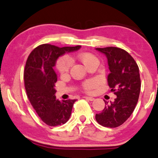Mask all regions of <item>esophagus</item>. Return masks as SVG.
Returning a JSON list of instances; mask_svg holds the SVG:
<instances>
[{
	"instance_id": "obj_1",
	"label": "esophagus",
	"mask_w": 158,
	"mask_h": 158,
	"mask_svg": "<svg viewBox=\"0 0 158 158\" xmlns=\"http://www.w3.org/2000/svg\"><path fill=\"white\" fill-rule=\"evenodd\" d=\"M84 98L87 99V100L91 101H94V98H92V97H84Z\"/></svg>"
}]
</instances>
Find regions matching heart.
<instances>
[{
	"instance_id": "heart-1",
	"label": "heart",
	"mask_w": 158,
	"mask_h": 158,
	"mask_svg": "<svg viewBox=\"0 0 158 158\" xmlns=\"http://www.w3.org/2000/svg\"><path fill=\"white\" fill-rule=\"evenodd\" d=\"M77 59L82 63L85 67L89 68L94 64H98V59L94 54L89 52H81L77 54ZM71 62L69 60V58L66 57H60L56 61L55 67L57 69L60 74L64 76L69 72V68H70ZM95 85V82L92 80H89L85 82L82 84V89L87 93H90L92 92V89Z\"/></svg>"
}]
</instances>
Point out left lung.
Segmentation results:
<instances>
[{
  "label": "left lung",
  "mask_w": 158,
  "mask_h": 158,
  "mask_svg": "<svg viewBox=\"0 0 158 158\" xmlns=\"http://www.w3.org/2000/svg\"><path fill=\"white\" fill-rule=\"evenodd\" d=\"M106 55L110 71L107 82L110 91L117 95L114 102L105 106L95 115L103 127L116 128L124 123L133 112L141 90L139 69L133 57L125 50L116 47L98 48Z\"/></svg>",
  "instance_id": "obj_1"
}]
</instances>
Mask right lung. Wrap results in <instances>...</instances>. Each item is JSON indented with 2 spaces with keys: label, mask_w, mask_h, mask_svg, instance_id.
I'll list each match as a JSON object with an SVG mask.
<instances>
[{
  "label": "right lung",
  "mask_w": 158,
  "mask_h": 158,
  "mask_svg": "<svg viewBox=\"0 0 158 158\" xmlns=\"http://www.w3.org/2000/svg\"><path fill=\"white\" fill-rule=\"evenodd\" d=\"M80 48V45L59 48L43 44L33 50L26 60L24 84L27 97L41 120L50 127L67 122L76 101L56 99L54 86L57 78L53 67L60 56L78 51Z\"/></svg>",
  "instance_id": "obj_1"
}]
</instances>
